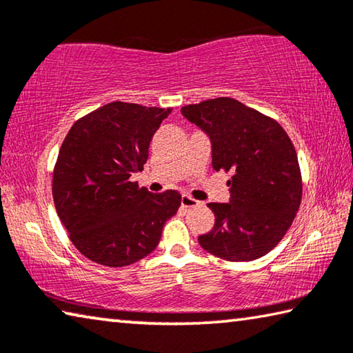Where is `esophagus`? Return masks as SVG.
Here are the masks:
<instances>
[{
  "label": "esophagus",
  "instance_id": "obj_1",
  "mask_svg": "<svg viewBox=\"0 0 353 353\" xmlns=\"http://www.w3.org/2000/svg\"><path fill=\"white\" fill-rule=\"evenodd\" d=\"M181 204H182V207H185V208H191V207L199 205L201 202H199V201H196V199H193V198H191V196H188V194H182Z\"/></svg>",
  "mask_w": 353,
  "mask_h": 353
}]
</instances>
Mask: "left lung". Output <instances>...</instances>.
<instances>
[{
  "label": "left lung",
  "mask_w": 353,
  "mask_h": 353,
  "mask_svg": "<svg viewBox=\"0 0 353 353\" xmlns=\"http://www.w3.org/2000/svg\"><path fill=\"white\" fill-rule=\"evenodd\" d=\"M181 112L210 139L213 170L232 174L229 202L207 204L216 219L199 244L229 261L266 255L301 205V170L290 137L272 118L234 98L207 99Z\"/></svg>",
  "instance_id": "8db88e82"
}]
</instances>
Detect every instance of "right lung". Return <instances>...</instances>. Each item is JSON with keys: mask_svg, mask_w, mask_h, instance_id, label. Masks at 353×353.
Segmentation results:
<instances>
[{"mask_svg": "<svg viewBox=\"0 0 353 353\" xmlns=\"http://www.w3.org/2000/svg\"><path fill=\"white\" fill-rule=\"evenodd\" d=\"M171 109L115 101L71 126L52 174V198L70 240L99 265H132L157 248L181 207L176 190L154 194L132 182Z\"/></svg>", "mask_w": 353, "mask_h": 353, "instance_id": "obj_1", "label": "right lung"}]
</instances>
